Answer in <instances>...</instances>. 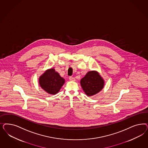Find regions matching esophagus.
Masks as SVG:
<instances>
[{"label":"esophagus","mask_w":148,"mask_h":148,"mask_svg":"<svg viewBox=\"0 0 148 148\" xmlns=\"http://www.w3.org/2000/svg\"><path fill=\"white\" fill-rule=\"evenodd\" d=\"M69 79L71 81H75V78H74L73 77H69Z\"/></svg>","instance_id":"obj_1"}]
</instances>
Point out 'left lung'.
Instances as JSON below:
<instances>
[{"label": "left lung", "mask_w": 148, "mask_h": 148, "mask_svg": "<svg viewBox=\"0 0 148 148\" xmlns=\"http://www.w3.org/2000/svg\"><path fill=\"white\" fill-rule=\"evenodd\" d=\"M81 85L88 96H92L99 93L103 88L105 81L97 71L88 72L81 79Z\"/></svg>", "instance_id": "1"}]
</instances>
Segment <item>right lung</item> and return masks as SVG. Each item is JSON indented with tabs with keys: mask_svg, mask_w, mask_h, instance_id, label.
I'll use <instances>...</instances> for the list:
<instances>
[{
	"mask_svg": "<svg viewBox=\"0 0 148 148\" xmlns=\"http://www.w3.org/2000/svg\"><path fill=\"white\" fill-rule=\"evenodd\" d=\"M38 83L43 90L50 95H56L65 83V79L54 68L47 69L38 79Z\"/></svg>",
	"mask_w": 148,
	"mask_h": 148,
	"instance_id": "right-lung-1",
	"label": "right lung"
}]
</instances>
